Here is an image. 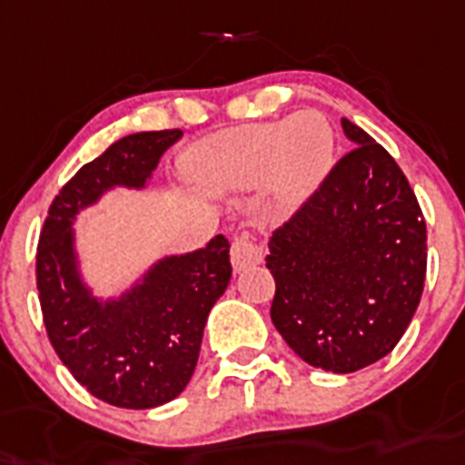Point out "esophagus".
Returning <instances> with one entry per match:
<instances>
[{
	"label": "esophagus",
	"instance_id": "1",
	"mask_svg": "<svg viewBox=\"0 0 465 465\" xmlns=\"http://www.w3.org/2000/svg\"><path fill=\"white\" fill-rule=\"evenodd\" d=\"M264 251L262 245L252 239L251 233H241L232 241V264L233 272H243L248 267H255V264L262 262Z\"/></svg>",
	"mask_w": 465,
	"mask_h": 465
}]
</instances>
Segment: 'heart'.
Instances as JSON below:
<instances>
[{
  "label": "heart",
  "instance_id": "obj_1",
  "mask_svg": "<svg viewBox=\"0 0 465 465\" xmlns=\"http://www.w3.org/2000/svg\"><path fill=\"white\" fill-rule=\"evenodd\" d=\"M335 134L322 113L224 132L191 153V179L208 193L257 189L269 182L272 203L288 214L319 189L333 165Z\"/></svg>",
  "mask_w": 465,
  "mask_h": 465
}]
</instances>
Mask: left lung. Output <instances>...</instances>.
I'll use <instances>...</instances> for the list:
<instances>
[{
    "label": "left lung",
    "mask_w": 465,
    "mask_h": 465,
    "mask_svg": "<svg viewBox=\"0 0 465 465\" xmlns=\"http://www.w3.org/2000/svg\"><path fill=\"white\" fill-rule=\"evenodd\" d=\"M342 155L269 239L272 322L307 364L352 373L400 342L420 302L425 220L407 177L376 139L342 118Z\"/></svg>",
    "instance_id": "obj_1"
}]
</instances>
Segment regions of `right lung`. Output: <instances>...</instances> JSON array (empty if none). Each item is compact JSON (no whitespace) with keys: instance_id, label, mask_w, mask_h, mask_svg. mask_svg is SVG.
Returning a JSON list of instances; mask_svg holds the SVG:
<instances>
[{"instance_id":"right-lung-1","label":"right lung","mask_w":465,"mask_h":465,"mask_svg":"<svg viewBox=\"0 0 465 465\" xmlns=\"http://www.w3.org/2000/svg\"><path fill=\"white\" fill-rule=\"evenodd\" d=\"M182 130L123 136L77 170L54 198L37 245L46 335L77 383L120 409H153L189 385L203 329L232 279L229 241L167 255L118 298L101 300L80 274L75 217L115 186L143 189Z\"/></svg>"}]
</instances>
